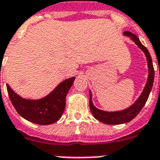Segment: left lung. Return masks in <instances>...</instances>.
Instances as JSON below:
<instances>
[{
	"instance_id": "left-lung-1",
	"label": "left lung",
	"mask_w": 160,
	"mask_h": 160,
	"mask_svg": "<svg viewBox=\"0 0 160 160\" xmlns=\"http://www.w3.org/2000/svg\"><path fill=\"white\" fill-rule=\"evenodd\" d=\"M123 34L125 36H128V37H130L131 39L138 45V48L145 53L148 66V81H147V83H146V86L143 89V92L140 95V97L138 98V100L131 107H129L127 109L122 110V111H119V112H105V111H102V110L96 108L92 102V93L90 92L89 106H90V110H91L92 113L96 119L99 120L100 122L106 123V124H121V123L129 122L133 118H134L138 115V112H140L141 109L143 108V107L147 102L152 87H153V79H154V69H153V62H152V58H151V56L148 52V49L140 42L139 39L137 38V36H135L132 32L126 31Z\"/></svg>"
}]
</instances>
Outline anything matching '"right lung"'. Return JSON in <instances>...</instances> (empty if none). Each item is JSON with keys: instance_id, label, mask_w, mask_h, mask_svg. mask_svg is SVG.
Wrapping results in <instances>:
<instances>
[{"instance_id": "add662e5", "label": "right lung", "mask_w": 160, "mask_h": 160, "mask_svg": "<svg viewBox=\"0 0 160 160\" xmlns=\"http://www.w3.org/2000/svg\"><path fill=\"white\" fill-rule=\"evenodd\" d=\"M75 78L61 82L48 96L39 100H27L15 93L7 84V92L15 109L22 118L41 125L52 124L62 114L66 106V96Z\"/></svg>"}]
</instances>
